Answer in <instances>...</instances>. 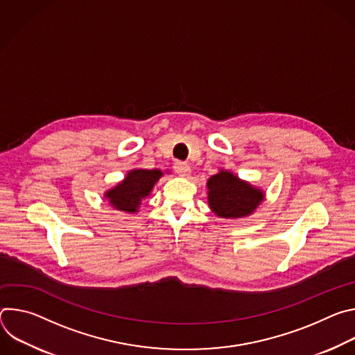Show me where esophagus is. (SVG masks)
I'll list each match as a JSON object with an SVG mask.
<instances>
[{
    "instance_id": "obj_1",
    "label": "esophagus",
    "mask_w": 355,
    "mask_h": 355,
    "mask_svg": "<svg viewBox=\"0 0 355 355\" xmlns=\"http://www.w3.org/2000/svg\"><path fill=\"white\" fill-rule=\"evenodd\" d=\"M174 170H175V173H177L178 175H181V177H187V175L191 173V167H189V164L185 163V162H177V163L174 164Z\"/></svg>"
}]
</instances>
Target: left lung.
Returning a JSON list of instances; mask_svg holds the SVG:
<instances>
[{"label": "left lung", "instance_id": "obj_1", "mask_svg": "<svg viewBox=\"0 0 355 355\" xmlns=\"http://www.w3.org/2000/svg\"><path fill=\"white\" fill-rule=\"evenodd\" d=\"M211 209L220 218H243L254 211L264 198L260 189L240 181L229 171H220L208 181Z\"/></svg>", "mask_w": 355, "mask_h": 355}]
</instances>
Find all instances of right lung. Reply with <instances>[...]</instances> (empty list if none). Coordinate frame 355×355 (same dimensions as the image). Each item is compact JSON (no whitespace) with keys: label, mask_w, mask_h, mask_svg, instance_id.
<instances>
[{"label":"right lung","mask_w":355,"mask_h":355,"mask_svg":"<svg viewBox=\"0 0 355 355\" xmlns=\"http://www.w3.org/2000/svg\"><path fill=\"white\" fill-rule=\"evenodd\" d=\"M160 170H132L125 181L105 193L111 205L119 211L137 212V207L143 198L153 189L157 180L162 177Z\"/></svg>","instance_id":"1"}]
</instances>
